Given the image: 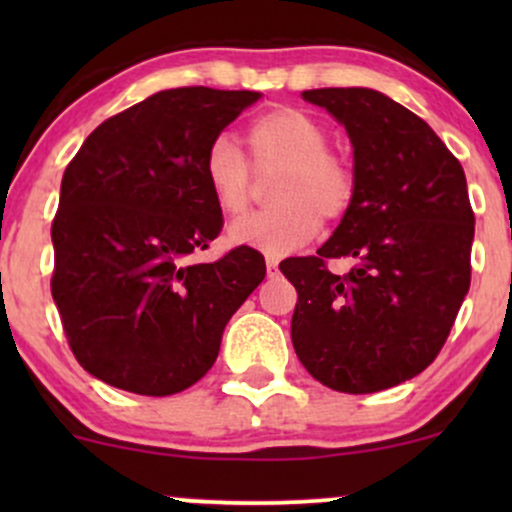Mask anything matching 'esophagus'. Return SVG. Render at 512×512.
<instances>
[{
  "label": "esophagus",
  "instance_id": "34e87169",
  "mask_svg": "<svg viewBox=\"0 0 512 512\" xmlns=\"http://www.w3.org/2000/svg\"><path fill=\"white\" fill-rule=\"evenodd\" d=\"M267 274L269 276L279 274V260H276V257H267Z\"/></svg>",
  "mask_w": 512,
  "mask_h": 512
}]
</instances>
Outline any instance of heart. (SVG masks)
Returning a JSON list of instances; mask_svg holds the SVG:
<instances>
[{
  "label": "heart",
  "mask_w": 512,
  "mask_h": 512,
  "mask_svg": "<svg viewBox=\"0 0 512 512\" xmlns=\"http://www.w3.org/2000/svg\"><path fill=\"white\" fill-rule=\"evenodd\" d=\"M252 163L281 168L276 204L240 216L228 228L233 243L279 257L303 248L320 231L322 219H342L356 195L351 163L327 149V129L298 108L267 110L248 129ZM252 163L231 134H216L204 151V180L223 214H240L250 204Z\"/></svg>",
  "instance_id": "1"
}]
</instances>
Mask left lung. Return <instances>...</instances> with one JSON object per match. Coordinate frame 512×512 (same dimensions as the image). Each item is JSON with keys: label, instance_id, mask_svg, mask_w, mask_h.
<instances>
[{"label": "left lung", "instance_id": "8db88e82", "mask_svg": "<svg viewBox=\"0 0 512 512\" xmlns=\"http://www.w3.org/2000/svg\"><path fill=\"white\" fill-rule=\"evenodd\" d=\"M354 144L356 195L317 255L289 257L296 356L322 385L368 395L433 363L472 279L474 211L464 170L411 110L373 88H313ZM351 256L346 275L326 262Z\"/></svg>", "mask_w": 512, "mask_h": 512}]
</instances>
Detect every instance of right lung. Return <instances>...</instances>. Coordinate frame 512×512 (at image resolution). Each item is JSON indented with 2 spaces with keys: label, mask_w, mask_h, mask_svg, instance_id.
Segmentation results:
<instances>
[{
  "label": "right lung",
  "mask_w": 512,
  "mask_h": 512,
  "mask_svg": "<svg viewBox=\"0 0 512 512\" xmlns=\"http://www.w3.org/2000/svg\"><path fill=\"white\" fill-rule=\"evenodd\" d=\"M255 91L182 86L98 125L62 175L52 221V298L93 378L168 397L207 375L231 315L267 274L240 245L192 264L221 233L204 151Z\"/></svg>",
  "instance_id": "add662e5"
}]
</instances>
